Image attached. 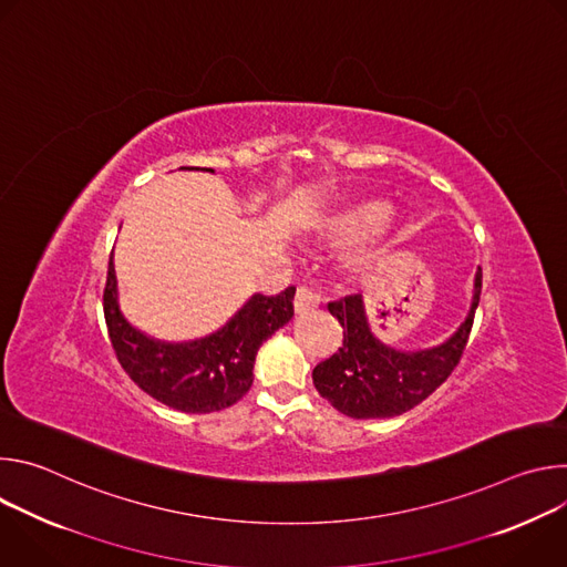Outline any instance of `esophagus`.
<instances>
[{
	"mask_svg": "<svg viewBox=\"0 0 567 567\" xmlns=\"http://www.w3.org/2000/svg\"><path fill=\"white\" fill-rule=\"evenodd\" d=\"M318 305H320V296L318 293H313L311 289H307V287H298V291H296V298H293V311L296 313H309V311H313V309H318Z\"/></svg>",
	"mask_w": 567,
	"mask_h": 567,
	"instance_id": "esophagus-1",
	"label": "esophagus"
}]
</instances>
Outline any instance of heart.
Masks as SVG:
<instances>
[{
  "instance_id": "heart-1",
  "label": "heart",
  "mask_w": 567,
  "mask_h": 567,
  "mask_svg": "<svg viewBox=\"0 0 567 567\" xmlns=\"http://www.w3.org/2000/svg\"><path fill=\"white\" fill-rule=\"evenodd\" d=\"M318 230L326 235L332 241H352L359 239L361 235H365L372 227V237L368 245H363L359 251L352 254L350 262L361 269L372 265L379 254L383 251L388 235L394 226V217L390 215V206L383 199H359V202H350L343 208L320 217L318 219Z\"/></svg>"
}]
</instances>
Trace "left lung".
<instances>
[{
	"instance_id": "8db88e82",
	"label": "left lung",
	"mask_w": 567,
	"mask_h": 567,
	"mask_svg": "<svg viewBox=\"0 0 567 567\" xmlns=\"http://www.w3.org/2000/svg\"><path fill=\"white\" fill-rule=\"evenodd\" d=\"M480 289L482 269L477 267L471 307L460 328L440 346L413 352L396 350L374 337L359 293L330 302V313L343 328V348L313 368L316 390L339 413L354 420H385L415 409L457 365L473 326Z\"/></svg>"
}]
</instances>
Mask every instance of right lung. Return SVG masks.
Returning a JSON list of instances; mask_svg holds the SVG:
<instances>
[{
  "mask_svg": "<svg viewBox=\"0 0 567 567\" xmlns=\"http://www.w3.org/2000/svg\"><path fill=\"white\" fill-rule=\"evenodd\" d=\"M204 171L213 168H182ZM296 287L278 296L254 293L226 322L193 341L154 339L125 318L118 302L114 258L105 285V320L112 346L130 379L156 401L182 413H215L233 406L254 383L260 346L293 316Z\"/></svg>",
  "mask_w": 567,
  "mask_h": 567,
  "instance_id": "right-lung-1",
  "label": "right lung"
}]
</instances>
